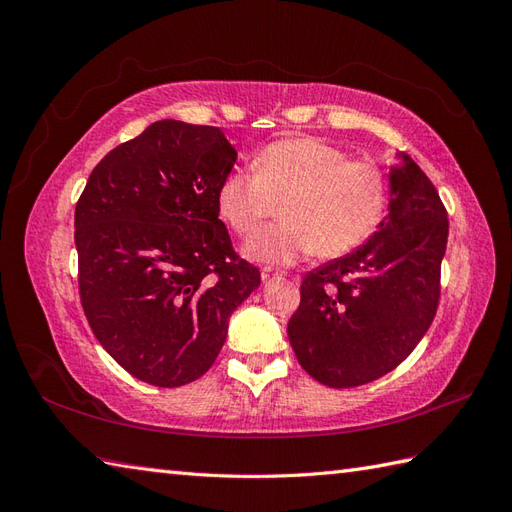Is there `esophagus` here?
Segmentation results:
<instances>
[{"instance_id": "esophagus-1", "label": "esophagus", "mask_w": 512, "mask_h": 512, "mask_svg": "<svg viewBox=\"0 0 512 512\" xmlns=\"http://www.w3.org/2000/svg\"><path fill=\"white\" fill-rule=\"evenodd\" d=\"M260 277H262V282L269 284V282H273V280H280L282 273H280V271H275V269H271V267H265V269H262Z\"/></svg>"}]
</instances>
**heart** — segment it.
Listing matches in <instances>:
<instances>
[{
  "label": "heart",
  "mask_w": 512,
  "mask_h": 512,
  "mask_svg": "<svg viewBox=\"0 0 512 512\" xmlns=\"http://www.w3.org/2000/svg\"><path fill=\"white\" fill-rule=\"evenodd\" d=\"M389 181L371 160L314 136L280 138L262 149L254 170H232L218 188V213L241 239L254 237L280 203L282 222L267 228L245 254L258 262L290 265L314 252L339 258L363 245L378 228Z\"/></svg>",
  "instance_id": "heart-1"
}]
</instances>
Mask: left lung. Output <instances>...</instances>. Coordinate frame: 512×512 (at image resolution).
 Segmentation results:
<instances>
[{"instance_id":"obj_1","label":"left lung","mask_w":512,"mask_h":512,"mask_svg":"<svg viewBox=\"0 0 512 512\" xmlns=\"http://www.w3.org/2000/svg\"><path fill=\"white\" fill-rule=\"evenodd\" d=\"M395 158L389 215L352 254L305 273L301 303L288 322L297 361L331 389L389 374L438 312L446 207L406 151Z\"/></svg>"}]
</instances>
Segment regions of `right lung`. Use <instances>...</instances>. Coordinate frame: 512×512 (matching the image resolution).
<instances>
[{
    "mask_svg": "<svg viewBox=\"0 0 512 512\" xmlns=\"http://www.w3.org/2000/svg\"><path fill=\"white\" fill-rule=\"evenodd\" d=\"M235 162L220 128L162 119L108 151L76 203L83 312L147 384L175 389L209 371L230 314L260 286L215 200Z\"/></svg>",
    "mask_w": 512,
    "mask_h": 512,
    "instance_id": "obj_1",
    "label": "right lung"
}]
</instances>
